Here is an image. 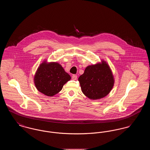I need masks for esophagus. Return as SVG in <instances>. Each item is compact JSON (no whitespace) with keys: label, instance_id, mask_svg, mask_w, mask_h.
Instances as JSON below:
<instances>
[{"label":"esophagus","instance_id":"1","mask_svg":"<svg viewBox=\"0 0 150 150\" xmlns=\"http://www.w3.org/2000/svg\"><path fill=\"white\" fill-rule=\"evenodd\" d=\"M71 78L72 79L74 80H76L77 79V75H73L72 76Z\"/></svg>","mask_w":150,"mask_h":150}]
</instances>
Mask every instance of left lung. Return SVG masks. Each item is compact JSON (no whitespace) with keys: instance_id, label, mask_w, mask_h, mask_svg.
<instances>
[{"instance_id":"1","label":"left lung","mask_w":150,"mask_h":150,"mask_svg":"<svg viewBox=\"0 0 150 150\" xmlns=\"http://www.w3.org/2000/svg\"><path fill=\"white\" fill-rule=\"evenodd\" d=\"M78 80L83 93L91 100H98L106 96L114 83L112 72L104 61L101 64L86 67Z\"/></svg>"}]
</instances>
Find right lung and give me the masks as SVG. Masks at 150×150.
<instances>
[{"mask_svg":"<svg viewBox=\"0 0 150 150\" xmlns=\"http://www.w3.org/2000/svg\"><path fill=\"white\" fill-rule=\"evenodd\" d=\"M71 79L61 65L52 62H43L36 72L34 83L37 89L48 96H53L59 92L64 84Z\"/></svg>","mask_w":150,"mask_h":150,"instance_id":"obj_1","label":"right lung"}]
</instances>
